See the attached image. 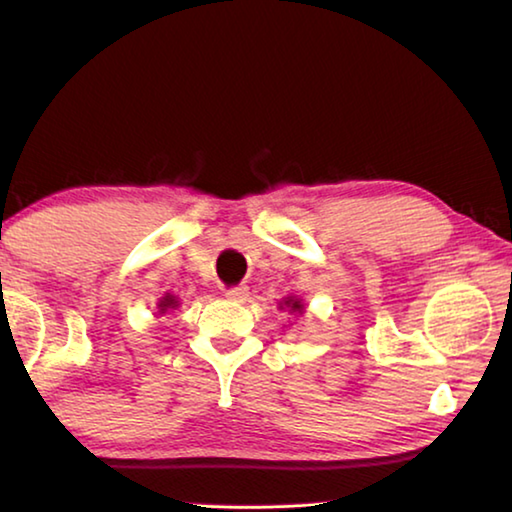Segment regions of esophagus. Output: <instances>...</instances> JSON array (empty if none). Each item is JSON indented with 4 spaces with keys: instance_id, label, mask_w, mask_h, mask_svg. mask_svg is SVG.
I'll return each instance as SVG.
<instances>
[{
    "instance_id": "1",
    "label": "esophagus",
    "mask_w": 512,
    "mask_h": 512,
    "mask_svg": "<svg viewBox=\"0 0 512 512\" xmlns=\"http://www.w3.org/2000/svg\"><path fill=\"white\" fill-rule=\"evenodd\" d=\"M250 296L248 287H235V289H228L225 291V298L232 300V302H246Z\"/></svg>"
}]
</instances>
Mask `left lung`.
<instances>
[{
	"label": "left lung",
	"instance_id": "1",
	"mask_svg": "<svg viewBox=\"0 0 512 512\" xmlns=\"http://www.w3.org/2000/svg\"><path fill=\"white\" fill-rule=\"evenodd\" d=\"M280 309L282 311H289V314H305V302L296 296H289V298H282L280 300Z\"/></svg>",
	"mask_w": 512,
	"mask_h": 512
}]
</instances>
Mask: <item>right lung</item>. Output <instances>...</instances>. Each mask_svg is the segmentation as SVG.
Here are the masks:
<instances>
[{
	"instance_id": "add662e5",
	"label": "right lung",
	"mask_w": 512,
	"mask_h": 512,
	"mask_svg": "<svg viewBox=\"0 0 512 512\" xmlns=\"http://www.w3.org/2000/svg\"><path fill=\"white\" fill-rule=\"evenodd\" d=\"M178 307H180V300H178V296H173V293H164V296L158 300V305H155V309H158V316L169 314V311L178 309Z\"/></svg>"
}]
</instances>
